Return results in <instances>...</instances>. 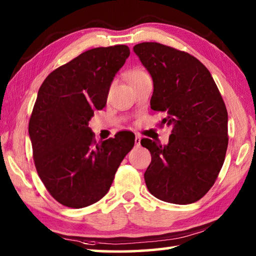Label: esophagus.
<instances>
[{"label":"esophagus","instance_id":"obj_1","mask_svg":"<svg viewBox=\"0 0 256 256\" xmlns=\"http://www.w3.org/2000/svg\"><path fill=\"white\" fill-rule=\"evenodd\" d=\"M134 142H136V146H140V144H141V136H136V140H134Z\"/></svg>","mask_w":256,"mask_h":256}]
</instances>
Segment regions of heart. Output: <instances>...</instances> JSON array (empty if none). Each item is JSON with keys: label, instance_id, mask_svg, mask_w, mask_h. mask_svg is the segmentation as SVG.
<instances>
[{"label": "heart", "instance_id": "heart-1", "mask_svg": "<svg viewBox=\"0 0 256 256\" xmlns=\"http://www.w3.org/2000/svg\"><path fill=\"white\" fill-rule=\"evenodd\" d=\"M144 74H146V72H144V71H134L132 74H131V79L130 80H133V79H136V78H138V76H144Z\"/></svg>", "mask_w": 256, "mask_h": 256}]
</instances>
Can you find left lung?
Instances as JSON below:
<instances>
[{
    "mask_svg": "<svg viewBox=\"0 0 256 256\" xmlns=\"http://www.w3.org/2000/svg\"><path fill=\"white\" fill-rule=\"evenodd\" d=\"M154 81L150 105L172 128L167 144L142 138L151 154L144 172L149 192L159 200L190 204L209 190L228 146V112L214 78L185 52L159 42L133 47Z\"/></svg>",
    "mask_w": 256,
    "mask_h": 256,
    "instance_id": "obj_1",
    "label": "left lung"
}]
</instances>
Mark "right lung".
<instances>
[{
  "label": "right lung",
  "mask_w": 256,
  "mask_h": 256,
  "mask_svg": "<svg viewBox=\"0 0 256 256\" xmlns=\"http://www.w3.org/2000/svg\"><path fill=\"white\" fill-rule=\"evenodd\" d=\"M128 56L126 45L89 50L50 73L38 90L29 120L34 162L60 204L80 209L105 196L133 148L132 133L96 144L88 126Z\"/></svg>",
  "instance_id": "add662e5"
}]
</instances>
